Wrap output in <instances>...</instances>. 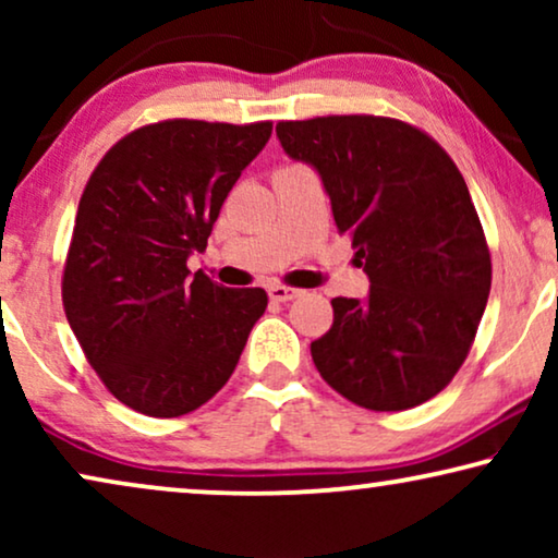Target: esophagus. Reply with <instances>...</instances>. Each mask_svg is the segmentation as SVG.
<instances>
[{
  "mask_svg": "<svg viewBox=\"0 0 558 558\" xmlns=\"http://www.w3.org/2000/svg\"><path fill=\"white\" fill-rule=\"evenodd\" d=\"M300 294H302L300 289H292V287H284V284H271V287H269L271 302H292V300H296V296H300Z\"/></svg>",
  "mask_w": 558,
  "mask_h": 558,
  "instance_id": "1",
  "label": "esophagus"
}]
</instances>
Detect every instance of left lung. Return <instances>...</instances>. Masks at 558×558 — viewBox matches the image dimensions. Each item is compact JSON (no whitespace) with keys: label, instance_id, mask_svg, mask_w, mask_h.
I'll use <instances>...</instances> for the list:
<instances>
[{"label":"left lung","instance_id":"left-lung-1","mask_svg":"<svg viewBox=\"0 0 558 558\" xmlns=\"http://www.w3.org/2000/svg\"><path fill=\"white\" fill-rule=\"evenodd\" d=\"M277 136L319 174L371 281L365 300H332L330 332L312 342L319 376L371 411L429 401L468 357L490 294V251L460 170L396 119L279 121Z\"/></svg>","mask_w":558,"mask_h":558}]
</instances>
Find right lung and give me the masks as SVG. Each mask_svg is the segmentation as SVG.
Instances as JSON below:
<instances>
[{"label":"right lung","instance_id":"obj_1","mask_svg":"<svg viewBox=\"0 0 558 558\" xmlns=\"http://www.w3.org/2000/svg\"><path fill=\"white\" fill-rule=\"evenodd\" d=\"M269 136L271 121H159L113 144L83 190L65 317L106 388L140 414L172 418L210 401L264 315V289L220 287L187 258L208 246Z\"/></svg>","mask_w":558,"mask_h":558}]
</instances>
